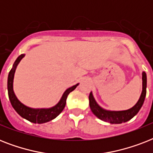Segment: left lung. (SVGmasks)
Instances as JSON below:
<instances>
[{
	"label": "left lung",
	"mask_w": 153,
	"mask_h": 153,
	"mask_svg": "<svg viewBox=\"0 0 153 153\" xmlns=\"http://www.w3.org/2000/svg\"><path fill=\"white\" fill-rule=\"evenodd\" d=\"M142 93L140 97V99L137 102V104L131 109L124 110V111H108L105 109L101 108L97 102H95L93 97V94L91 92L89 95V101H90V107L91 111L97 117L111 124H121L122 122H126L132 119L136 114H137L139 110L142 106L143 103L145 102V96H146V86H147V77L145 72L142 74Z\"/></svg>",
	"instance_id": "left-lung-1"
}]
</instances>
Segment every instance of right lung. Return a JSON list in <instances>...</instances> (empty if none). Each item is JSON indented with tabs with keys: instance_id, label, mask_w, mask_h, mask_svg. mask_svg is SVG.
I'll list each match as a JSON object with an SVG mask.
<instances>
[{
	"instance_id": "add662e5",
	"label": "right lung",
	"mask_w": 153,
	"mask_h": 153,
	"mask_svg": "<svg viewBox=\"0 0 153 153\" xmlns=\"http://www.w3.org/2000/svg\"><path fill=\"white\" fill-rule=\"evenodd\" d=\"M25 56L24 54L20 55L19 57L16 59V60L13 64V67L9 71L8 77V98L10 100L11 104L13 105L17 114L21 116L23 118L26 119L27 121H31L32 123L42 124L50 121L55 118L63 110L65 105H66V100L68 94L71 91H73L76 88L79 84H76L74 86L70 87L65 91L63 95L62 96V98L60 99L59 102L54 107H51L50 109H32L29 107H27L25 105H23L20 101L18 100L17 98L16 97L13 88V77H14V73H15L16 67L17 64L22 59V58Z\"/></svg>"
}]
</instances>
